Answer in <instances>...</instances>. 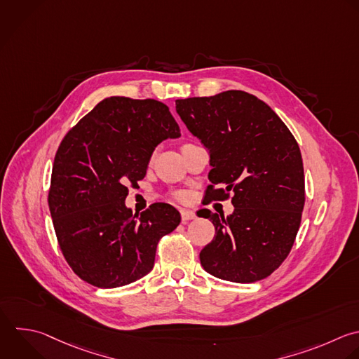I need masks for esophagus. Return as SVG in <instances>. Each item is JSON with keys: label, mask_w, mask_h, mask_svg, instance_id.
<instances>
[{"label": "esophagus", "mask_w": 359, "mask_h": 359, "mask_svg": "<svg viewBox=\"0 0 359 359\" xmlns=\"http://www.w3.org/2000/svg\"><path fill=\"white\" fill-rule=\"evenodd\" d=\"M195 217H196L195 212L188 210V209H182V210H181V220H182V223H188L189 220H192V219H195Z\"/></svg>", "instance_id": "34e87169"}]
</instances>
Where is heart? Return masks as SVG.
Instances as JSON below:
<instances>
[{
  "label": "heart",
  "instance_id": "b5f03b06",
  "mask_svg": "<svg viewBox=\"0 0 359 359\" xmlns=\"http://www.w3.org/2000/svg\"><path fill=\"white\" fill-rule=\"evenodd\" d=\"M172 196L177 199V201H180V202H187L188 201V194H185V192H174L172 194Z\"/></svg>",
  "mask_w": 359,
  "mask_h": 359
}]
</instances>
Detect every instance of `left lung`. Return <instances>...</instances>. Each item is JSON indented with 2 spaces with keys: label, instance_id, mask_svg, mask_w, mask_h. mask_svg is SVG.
Masks as SVG:
<instances>
[{
  "label": "left lung",
  "instance_id": "1",
  "mask_svg": "<svg viewBox=\"0 0 359 359\" xmlns=\"http://www.w3.org/2000/svg\"><path fill=\"white\" fill-rule=\"evenodd\" d=\"M175 109L209 150L208 201L233 194L231 215L205 210L201 216L216 230L199 254L203 269L237 283L269 276L290 252L302 220L304 172L297 142L264 101L244 91L177 100Z\"/></svg>",
  "mask_w": 359,
  "mask_h": 359
}]
</instances>
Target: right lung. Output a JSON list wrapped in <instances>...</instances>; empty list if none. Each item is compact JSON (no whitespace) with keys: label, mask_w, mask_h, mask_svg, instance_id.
Instances as JSON below:
<instances>
[{"label":"right lung","mask_w":359,"mask_h":359,"mask_svg":"<svg viewBox=\"0 0 359 359\" xmlns=\"http://www.w3.org/2000/svg\"><path fill=\"white\" fill-rule=\"evenodd\" d=\"M180 136L165 104L126 97L105 98L65 136L48 202L60 250L83 280L118 287L153 269L157 244L180 224V212L153 203L137 216L125 199L156 146Z\"/></svg>","instance_id":"obj_1"}]
</instances>
